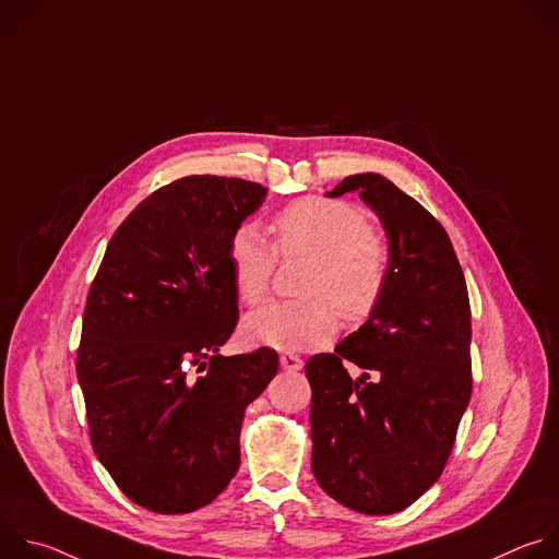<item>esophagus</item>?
Wrapping results in <instances>:
<instances>
[{"label": "esophagus", "mask_w": 559, "mask_h": 559, "mask_svg": "<svg viewBox=\"0 0 559 559\" xmlns=\"http://www.w3.org/2000/svg\"><path fill=\"white\" fill-rule=\"evenodd\" d=\"M281 367L287 371H300L302 369V360L294 354H281Z\"/></svg>", "instance_id": "obj_1"}]
</instances>
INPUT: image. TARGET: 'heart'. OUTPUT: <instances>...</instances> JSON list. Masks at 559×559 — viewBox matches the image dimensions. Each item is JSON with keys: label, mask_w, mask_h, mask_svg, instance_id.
<instances>
[{"label": "heart", "mask_w": 559, "mask_h": 559, "mask_svg": "<svg viewBox=\"0 0 559 559\" xmlns=\"http://www.w3.org/2000/svg\"><path fill=\"white\" fill-rule=\"evenodd\" d=\"M281 254L305 252L313 265L302 281V298L276 300L250 313L246 334L252 343L278 352L325 345L336 330V313L360 323L382 298L389 252L367 218L352 205L307 197L283 207L274 218ZM234 287L246 302L265 298L276 265V250L257 225H241L227 248Z\"/></svg>", "instance_id": "heart-1"}]
</instances>
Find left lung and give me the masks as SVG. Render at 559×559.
<instances>
[{"label": "left lung", "mask_w": 559, "mask_h": 559, "mask_svg": "<svg viewBox=\"0 0 559 559\" xmlns=\"http://www.w3.org/2000/svg\"><path fill=\"white\" fill-rule=\"evenodd\" d=\"M380 218L389 274L380 302L334 354H316L311 471L343 507L391 515L440 477L471 397V307L444 227L376 173L343 179ZM354 361L364 373L352 379Z\"/></svg>", "instance_id": "left-lung-1"}]
</instances>
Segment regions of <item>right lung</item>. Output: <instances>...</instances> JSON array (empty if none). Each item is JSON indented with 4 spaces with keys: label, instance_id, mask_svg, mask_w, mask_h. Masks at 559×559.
I'll use <instances>...</instances> for the list:
<instances>
[{
    "label": "right lung",
    "instance_id": "right-lung-1",
    "mask_svg": "<svg viewBox=\"0 0 559 559\" xmlns=\"http://www.w3.org/2000/svg\"><path fill=\"white\" fill-rule=\"evenodd\" d=\"M267 188L186 177L119 225L88 292L76 378L91 440L117 487L154 513L210 504L241 464L246 407L274 349L221 356L238 321L227 248Z\"/></svg>",
    "mask_w": 559,
    "mask_h": 559
}]
</instances>
